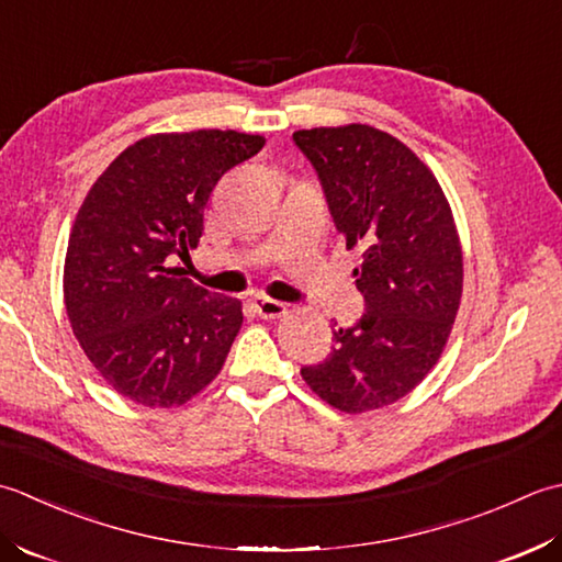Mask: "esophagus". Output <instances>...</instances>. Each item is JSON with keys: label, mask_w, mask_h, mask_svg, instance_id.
Wrapping results in <instances>:
<instances>
[{"label": "esophagus", "mask_w": 562, "mask_h": 562, "mask_svg": "<svg viewBox=\"0 0 562 562\" xmlns=\"http://www.w3.org/2000/svg\"><path fill=\"white\" fill-rule=\"evenodd\" d=\"M251 307H255V313L265 319H277V317H283L285 313H289L285 303L271 301V297H267V295H257L255 301H251Z\"/></svg>", "instance_id": "obj_1"}]
</instances>
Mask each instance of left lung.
<instances>
[{
  "instance_id": "obj_1",
  "label": "left lung",
  "mask_w": 562,
  "mask_h": 562,
  "mask_svg": "<svg viewBox=\"0 0 562 562\" xmlns=\"http://www.w3.org/2000/svg\"><path fill=\"white\" fill-rule=\"evenodd\" d=\"M317 171L331 221L361 251L353 269L366 313L301 375L341 412L405 397L439 361L463 293L453 215L429 167L371 125L293 133Z\"/></svg>"
}]
</instances>
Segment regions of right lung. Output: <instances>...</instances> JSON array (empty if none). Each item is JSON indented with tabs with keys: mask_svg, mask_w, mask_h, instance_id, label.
I'll list each match as a JSON object with an SVG mask.
<instances>
[{
	"mask_svg": "<svg viewBox=\"0 0 562 562\" xmlns=\"http://www.w3.org/2000/svg\"><path fill=\"white\" fill-rule=\"evenodd\" d=\"M265 137L162 133L133 143L89 189L65 257V307L79 345L119 395L184 405L223 369L243 305L184 277L171 259L203 233V209L227 169Z\"/></svg>",
	"mask_w": 562,
	"mask_h": 562,
	"instance_id": "1",
	"label": "right lung"
}]
</instances>
